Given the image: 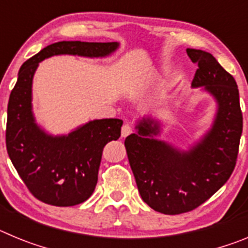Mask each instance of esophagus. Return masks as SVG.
Segmentation results:
<instances>
[{"label":"esophagus","mask_w":248,"mask_h":248,"mask_svg":"<svg viewBox=\"0 0 248 248\" xmlns=\"http://www.w3.org/2000/svg\"><path fill=\"white\" fill-rule=\"evenodd\" d=\"M131 133H133V129H131V126L129 125V124H124V125L122 126V137L123 138H126L128 135H130Z\"/></svg>","instance_id":"obj_1"}]
</instances>
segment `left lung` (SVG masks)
<instances>
[{
	"label": "left lung",
	"mask_w": 248,
	"mask_h": 248,
	"mask_svg": "<svg viewBox=\"0 0 248 248\" xmlns=\"http://www.w3.org/2000/svg\"><path fill=\"white\" fill-rule=\"evenodd\" d=\"M198 62L192 88H202L217 104L211 128L187 150L157 139L163 124L151 117L138 120L126 137L129 164L144 202L165 215L191 211L209 200L230 179L236 165L242 113L235 78L211 53L187 48Z\"/></svg>",
	"instance_id": "left-lung-1"
}]
</instances>
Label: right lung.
Instances as JSON below:
<instances>
[{
  "label": "right lung",
  "instance_id": "right-lung-1",
  "mask_svg": "<svg viewBox=\"0 0 248 248\" xmlns=\"http://www.w3.org/2000/svg\"><path fill=\"white\" fill-rule=\"evenodd\" d=\"M118 48V42L63 41L22 64L8 100L6 146L13 166L38 200L53 206L88 200L97 185L103 148L119 139L123 125L120 119H95L65 135L48 134L32 110V83L39 62L59 54L103 58Z\"/></svg>",
  "mask_w": 248,
  "mask_h": 248
}]
</instances>
